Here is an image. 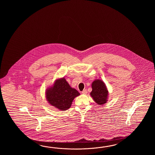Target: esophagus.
Returning <instances> with one entry per match:
<instances>
[{
  "label": "esophagus",
  "instance_id": "1",
  "mask_svg": "<svg viewBox=\"0 0 155 155\" xmlns=\"http://www.w3.org/2000/svg\"><path fill=\"white\" fill-rule=\"evenodd\" d=\"M81 93H82L83 95H86L87 93V90L85 89V90H84L82 92H81Z\"/></svg>",
  "mask_w": 155,
  "mask_h": 155
}]
</instances>
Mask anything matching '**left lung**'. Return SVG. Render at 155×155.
Wrapping results in <instances>:
<instances>
[{
	"mask_svg": "<svg viewBox=\"0 0 155 155\" xmlns=\"http://www.w3.org/2000/svg\"><path fill=\"white\" fill-rule=\"evenodd\" d=\"M92 91L90 92L94 101L99 105L106 104L108 101L109 91L104 82L100 79L95 80L91 84Z\"/></svg>",
	"mask_w": 155,
	"mask_h": 155,
	"instance_id": "obj_1",
	"label": "left lung"
}]
</instances>
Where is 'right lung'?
Masks as SVG:
<instances>
[{
  "label": "right lung",
  "instance_id": "1",
  "mask_svg": "<svg viewBox=\"0 0 155 155\" xmlns=\"http://www.w3.org/2000/svg\"><path fill=\"white\" fill-rule=\"evenodd\" d=\"M45 92L48 102L61 111L69 109L74 99L80 95L76 89L70 86L64 78L55 80L53 85L46 89Z\"/></svg>",
  "mask_w": 155,
  "mask_h": 155
}]
</instances>
